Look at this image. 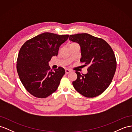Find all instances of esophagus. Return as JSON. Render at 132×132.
Listing matches in <instances>:
<instances>
[{"instance_id":"obj_1","label":"esophagus","mask_w":132,"mask_h":132,"mask_svg":"<svg viewBox=\"0 0 132 132\" xmlns=\"http://www.w3.org/2000/svg\"><path fill=\"white\" fill-rule=\"evenodd\" d=\"M71 72V71L69 69H66L65 70V73H66V74H68V73H70Z\"/></svg>"}]
</instances>
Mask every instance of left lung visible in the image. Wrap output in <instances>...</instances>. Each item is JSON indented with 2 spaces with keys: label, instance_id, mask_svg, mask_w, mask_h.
Masks as SVG:
<instances>
[{
  "label": "left lung",
  "instance_id": "8db88e82",
  "mask_svg": "<svg viewBox=\"0 0 132 132\" xmlns=\"http://www.w3.org/2000/svg\"><path fill=\"white\" fill-rule=\"evenodd\" d=\"M69 39L79 44L80 62L89 66L86 74L76 71L77 79L72 82L74 88L86 97L100 95L110 85L116 71L112 48L105 40L87 33L70 35Z\"/></svg>",
  "mask_w": 132,
  "mask_h": 132
}]
</instances>
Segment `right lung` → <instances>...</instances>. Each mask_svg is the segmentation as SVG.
I'll list each match as a JSON object with an SVG mask.
<instances>
[{
	"label": "right lung",
	"instance_id": "right-lung-1",
	"mask_svg": "<svg viewBox=\"0 0 132 132\" xmlns=\"http://www.w3.org/2000/svg\"><path fill=\"white\" fill-rule=\"evenodd\" d=\"M69 37L45 32L28 40L20 49L16 70L23 85L33 96L45 98L58 88L65 69L59 67L52 71L48 62L57 56L59 47Z\"/></svg>",
	"mask_w": 132,
	"mask_h": 132
}]
</instances>
